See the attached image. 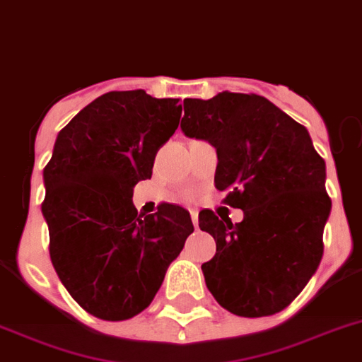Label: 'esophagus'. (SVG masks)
Returning a JSON list of instances; mask_svg holds the SVG:
<instances>
[{"instance_id": "34e87169", "label": "esophagus", "mask_w": 362, "mask_h": 362, "mask_svg": "<svg viewBox=\"0 0 362 362\" xmlns=\"http://www.w3.org/2000/svg\"><path fill=\"white\" fill-rule=\"evenodd\" d=\"M190 218H192L194 227L197 228V225H199V214H197V211H190Z\"/></svg>"}]
</instances>
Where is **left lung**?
<instances>
[{
    "label": "left lung",
    "mask_w": 362,
    "mask_h": 362,
    "mask_svg": "<svg viewBox=\"0 0 362 362\" xmlns=\"http://www.w3.org/2000/svg\"><path fill=\"white\" fill-rule=\"evenodd\" d=\"M183 106L185 135L216 148V188L243 211L236 225L209 209L199 212V227L216 240V256L202 265L206 287L240 317L278 313L322 258L332 211L324 159L308 129L260 95L223 91Z\"/></svg>",
    "instance_id": "1"
}]
</instances>
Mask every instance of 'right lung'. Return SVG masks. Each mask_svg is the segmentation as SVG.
Wrapping results in <instances>:
<instances>
[{
  "label": "right lung",
  "instance_id": "obj_1",
  "mask_svg": "<svg viewBox=\"0 0 362 362\" xmlns=\"http://www.w3.org/2000/svg\"><path fill=\"white\" fill-rule=\"evenodd\" d=\"M177 98L110 91L58 134L43 168L49 255L69 295L93 317L126 320L146 310L194 233L183 206L139 214L134 187L179 126Z\"/></svg>",
  "mask_w": 362,
  "mask_h": 362
}]
</instances>
